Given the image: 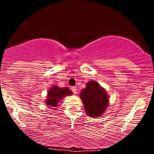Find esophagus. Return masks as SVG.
Returning <instances> with one entry per match:
<instances>
[{"instance_id": "1", "label": "esophagus", "mask_w": 154, "mask_h": 154, "mask_svg": "<svg viewBox=\"0 0 154 154\" xmlns=\"http://www.w3.org/2000/svg\"><path fill=\"white\" fill-rule=\"evenodd\" d=\"M71 89H72V92H73V93H75V94H77V87H72Z\"/></svg>"}]
</instances>
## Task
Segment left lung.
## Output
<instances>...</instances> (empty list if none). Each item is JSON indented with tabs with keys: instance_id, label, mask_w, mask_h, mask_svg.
Here are the masks:
<instances>
[{
	"instance_id": "left-lung-1",
	"label": "left lung",
	"mask_w": 154,
	"mask_h": 154,
	"mask_svg": "<svg viewBox=\"0 0 154 154\" xmlns=\"http://www.w3.org/2000/svg\"><path fill=\"white\" fill-rule=\"evenodd\" d=\"M79 97L84 104L85 113L91 117L101 116L109 104L106 90L95 80L87 82L85 88L81 91Z\"/></svg>"
}]
</instances>
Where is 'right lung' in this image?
<instances>
[{"mask_svg":"<svg viewBox=\"0 0 154 154\" xmlns=\"http://www.w3.org/2000/svg\"><path fill=\"white\" fill-rule=\"evenodd\" d=\"M72 92L69 88H61L57 85H54L48 91L47 99L45 100V104L51 107V109H55L58 106V103L62 100L66 95H71Z\"/></svg>","mask_w":154,"mask_h":154,"instance_id":"right-lung-1","label":"right lung"}]
</instances>
